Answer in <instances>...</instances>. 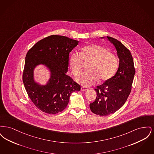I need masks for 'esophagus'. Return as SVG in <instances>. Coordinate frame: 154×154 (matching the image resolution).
<instances>
[{"label":"esophagus","mask_w":154,"mask_h":154,"mask_svg":"<svg viewBox=\"0 0 154 154\" xmlns=\"http://www.w3.org/2000/svg\"><path fill=\"white\" fill-rule=\"evenodd\" d=\"M81 91H85L88 90V89L87 88H86V87H82L81 88Z\"/></svg>","instance_id":"esophagus-1"}]
</instances>
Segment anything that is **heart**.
I'll use <instances>...</instances> for the list:
<instances>
[{"mask_svg": "<svg viewBox=\"0 0 154 154\" xmlns=\"http://www.w3.org/2000/svg\"><path fill=\"white\" fill-rule=\"evenodd\" d=\"M90 62L88 72H84L76 78V81L83 86L94 85L98 79L105 81L111 79L118 68L117 58L99 45H90L85 47L79 53H74L70 59V65L74 75L81 73L84 62Z\"/></svg>", "mask_w": 154, "mask_h": 154, "instance_id": "b5f03b06", "label": "heart"}]
</instances>
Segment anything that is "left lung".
<instances>
[{
	"label": "left lung",
	"instance_id": "8db88e82",
	"mask_svg": "<svg viewBox=\"0 0 154 154\" xmlns=\"http://www.w3.org/2000/svg\"><path fill=\"white\" fill-rule=\"evenodd\" d=\"M107 38L116 47L119 63L116 74L95 89L97 96L95 100L90 103L89 107L92 112L100 116L113 114L124 104L131 92L135 74L130 51L117 39Z\"/></svg>",
	"mask_w": 154,
	"mask_h": 154
}]
</instances>
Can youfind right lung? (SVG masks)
Returning a JSON list of instances; mask_svg holds the SVG:
<instances>
[{"instance_id":"right-lung-1","label":"right lung","mask_w":154,"mask_h":154,"mask_svg":"<svg viewBox=\"0 0 154 154\" xmlns=\"http://www.w3.org/2000/svg\"><path fill=\"white\" fill-rule=\"evenodd\" d=\"M79 42L67 37L51 35L38 41L27 52L23 83L30 100L42 111L50 114L62 111L72 93L80 91V85L66 74L69 53ZM39 64L51 71V78L44 86L34 80V69Z\"/></svg>"}]
</instances>
